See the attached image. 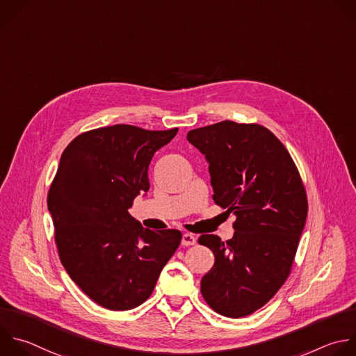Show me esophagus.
Masks as SVG:
<instances>
[{
	"label": "esophagus",
	"mask_w": 356,
	"mask_h": 356,
	"mask_svg": "<svg viewBox=\"0 0 356 356\" xmlns=\"http://www.w3.org/2000/svg\"><path fill=\"white\" fill-rule=\"evenodd\" d=\"M195 242H197V239L194 238L191 233H183L181 246H193V245H195Z\"/></svg>",
	"instance_id": "obj_1"
}]
</instances>
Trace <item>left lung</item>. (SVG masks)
Segmentation results:
<instances>
[{"mask_svg": "<svg viewBox=\"0 0 356 356\" xmlns=\"http://www.w3.org/2000/svg\"><path fill=\"white\" fill-rule=\"evenodd\" d=\"M187 141L209 165L215 204L236 216L230 241L200 236L215 256L201 293L222 316H249L291 273L307 216L302 179L282 143L259 124L225 120L188 131Z\"/></svg>", "mask_w": 356, "mask_h": 356, "instance_id": "left-lung-1", "label": "left lung"}]
</instances>
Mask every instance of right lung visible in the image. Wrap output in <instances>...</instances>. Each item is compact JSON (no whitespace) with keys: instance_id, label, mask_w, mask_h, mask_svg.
<instances>
[{"instance_id":"1","label":"right lung","mask_w":356,"mask_h":356,"mask_svg":"<svg viewBox=\"0 0 356 356\" xmlns=\"http://www.w3.org/2000/svg\"><path fill=\"white\" fill-rule=\"evenodd\" d=\"M177 131L115 124L78 136L61 155L47 195L60 260L71 280L108 310L144 303L180 245L179 230L145 229L129 212L149 190L155 152Z\"/></svg>"}]
</instances>
